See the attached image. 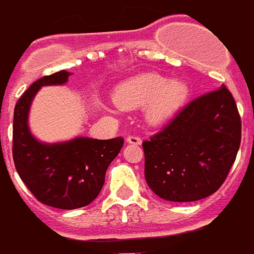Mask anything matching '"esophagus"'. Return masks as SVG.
Wrapping results in <instances>:
<instances>
[{
    "label": "esophagus",
    "mask_w": 254,
    "mask_h": 254,
    "mask_svg": "<svg viewBox=\"0 0 254 254\" xmlns=\"http://www.w3.org/2000/svg\"><path fill=\"white\" fill-rule=\"evenodd\" d=\"M127 143H133V145H141L142 143V139L138 135H129L127 138Z\"/></svg>",
    "instance_id": "esophagus-1"
}]
</instances>
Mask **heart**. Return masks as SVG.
I'll return each mask as SVG.
<instances>
[{
	"mask_svg": "<svg viewBox=\"0 0 254 254\" xmlns=\"http://www.w3.org/2000/svg\"><path fill=\"white\" fill-rule=\"evenodd\" d=\"M190 87L182 79H167L161 73L149 72L130 77L115 88L113 99L121 108L143 105L149 123L161 124L169 120L185 104Z\"/></svg>",
	"mask_w": 254,
	"mask_h": 254,
	"instance_id": "1",
	"label": "heart"
}]
</instances>
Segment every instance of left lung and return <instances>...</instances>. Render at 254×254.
Listing matches in <instances>:
<instances>
[{"label":"left lung","instance_id":"left-lung-1","mask_svg":"<svg viewBox=\"0 0 254 254\" xmlns=\"http://www.w3.org/2000/svg\"><path fill=\"white\" fill-rule=\"evenodd\" d=\"M241 119L225 85L192 100L143 141L145 179L170 201H195L220 189L236 159Z\"/></svg>","mask_w":254,"mask_h":254}]
</instances>
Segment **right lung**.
I'll use <instances>...</instances> for the list:
<instances>
[{
	"instance_id": "obj_1",
	"label": "right lung",
	"mask_w": 254,
	"mask_h": 254,
	"mask_svg": "<svg viewBox=\"0 0 254 254\" xmlns=\"http://www.w3.org/2000/svg\"><path fill=\"white\" fill-rule=\"evenodd\" d=\"M71 73L59 71L30 85L14 108L13 159L17 173L38 200L50 207H85L100 193L108 166L117 157L124 138L76 137L65 142L38 141L29 129V112L45 85H63Z\"/></svg>"
}]
</instances>
